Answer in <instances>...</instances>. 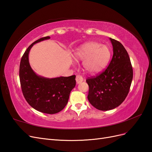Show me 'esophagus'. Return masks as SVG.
<instances>
[{
  "instance_id": "34e87169",
  "label": "esophagus",
  "mask_w": 152,
  "mask_h": 152,
  "mask_svg": "<svg viewBox=\"0 0 152 152\" xmlns=\"http://www.w3.org/2000/svg\"><path fill=\"white\" fill-rule=\"evenodd\" d=\"M75 80L77 82V84H80L82 81H83V77H82L80 75H77L76 76Z\"/></svg>"
}]
</instances>
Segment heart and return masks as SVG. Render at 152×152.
<instances>
[{
	"label": "heart",
	"mask_w": 152,
	"mask_h": 152,
	"mask_svg": "<svg viewBox=\"0 0 152 152\" xmlns=\"http://www.w3.org/2000/svg\"><path fill=\"white\" fill-rule=\"evenodd\" d=\"M111 52L107 45L97 42H89L81 45L74 53L76 59L83 61L86 72L94 74L102 71L107 66Z\"/></svg>",
	"instance_id": "obj_1"
}]
</instances>
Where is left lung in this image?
Instances as JSON below:
<instances>
[{
  "instance_id": "left-lung-1",
  "label": "left lung",
  "mask_w": 152,
  "mask_h": 152,
  "mask_svg": "<svg viewBox=\"0 0 152 152\" xmlns=\"http://www.w3.org/2000/svg\"><path fill=\"white\" fill-rule=\"evenodd\" d=\"M110 39L113 54L108 66L100 74L86 79L89 103L102 111L115 108L125 100L133 77L130 58L125 48L118 41Z\"/></svg>"
}]
</instances>
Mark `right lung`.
I'll return each mask as SVG.
<instances>
[{"label": "right lung", "mask_w": 152, "mask_h": 152, "mask_svg": "<svg viewBox=\"0 0 152 152\" xmlns=\"http://www.w3.org/2000/svg\"><path fill=\"white\" fill-rule=\"evenodd\" d=\"M49 39L48 36L40 38L27 48L21 59L19 73L22 93L28 103L39 112L54 114L66 105L76 84V76L49 79L37 75L32 70L28 60L30 49L35 44Z\"/></svg>", "instance_id": "add662e5"}]
</instances>
